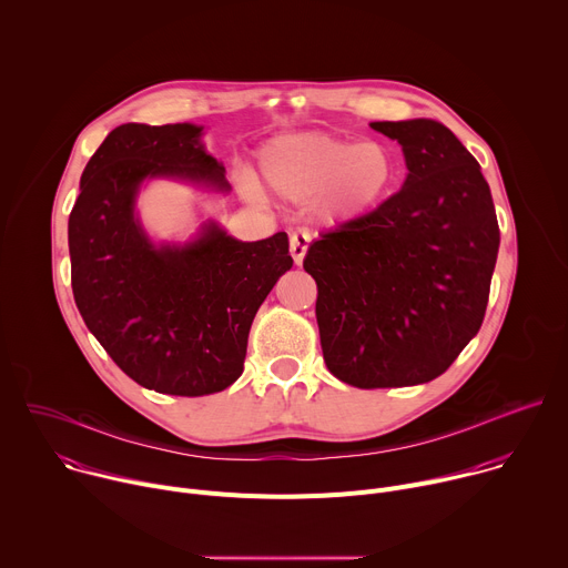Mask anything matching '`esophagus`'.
I'll use <instances>...</instances> for the list:
<instances>
[{"label":"esophagus","mask_w":568,"mask_h":568,"mask_svg":"<svg viewBox=\"0 0 568 568\" xmlns=\"http://www.w3.org/2000/svg\"><path fill=\"white\" fill-rule=\"evenodd\" d=\"M310 233L305 229H296L292 235H290V254L294 258L296 265L303 263L305 254H307V247H310Z\"/></svg>","instance_id":"34e87169"}]
</instances>
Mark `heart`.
I'll list each match as a JSON object with an SVG mask.
<instances>
[{"label":"heart","instance_id":"heart-1","mask_svg":"<svg viewBox=\"0 0 568 568\" xmlns=\"http://www.w3.org/2000/svg\"><path fill=\"white\" fill-rule=\"evenodd\" d=\"M258 169L272 191L292 202L318 197L321 213L355 217L382 204L395 186L397 161L379 141L326 132L281 134L263 145Z\"/></svg>","mask_w":568,"mask_h":568}]
</instances>
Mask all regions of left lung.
Instances as JSON below:
<instances>
[{
    "label": "left lung",
    "instance_id": "8db88e82",
    "mask_svg": "<svg viewBox=\"0 0 568 568\" xmlns=\"http://www.w3.org/2000/svg\"><path fill=\"white\" fill-rule=\"evenodd\" d=\"M409 175L375 211L321 233L303 270L316 281L328 371L357 388L425 384L478 333L499 222L478 161L432 119L377 121Z\"/></svg>",
    "mask_w": 568,
    "mask_h": 568
}]
</instances>
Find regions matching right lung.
Masks as SVG:
<instances>
[{"mask_svg":"<svg viewBox=\"0 0 568 568\" xmlns=\"http://www.w3.org/2000/svg\"><path fill=\"white\" fill-rule=\"evenodd\" d=\"M200 136L193 123L114 128L69 215L71 290L85 326L136 384L186 397L242 375L252 321L294 263L285 231L242 242L215 222L186 245H152L134 215L143 180L231 189Z\"/></svg>","mask_w":568,"mask_h":568,"instance_id":"add662e5","label":"right lung"}]
</instances>
